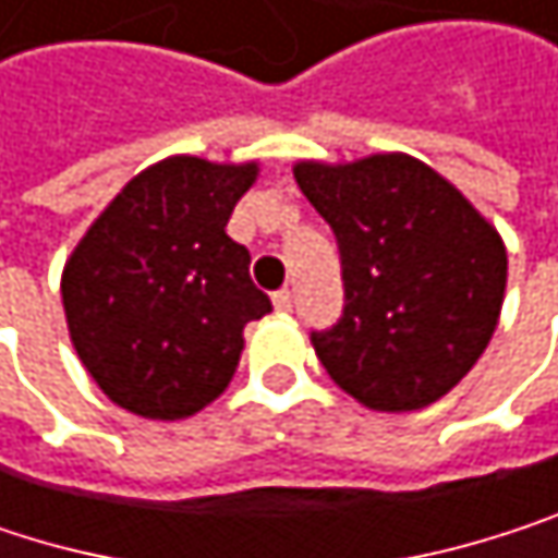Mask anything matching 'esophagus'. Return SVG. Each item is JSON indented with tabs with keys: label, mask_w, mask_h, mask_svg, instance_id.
<instances>
[{
	"label": "esophagus",
	"mask_w": 558,
	"mask_h": 558,
	"mask_svg": "<svg viewBox=\"0 0 558 558\" xmlns=\"http://www.w3.org/2000/svg\"><path fill=\"white\" fill-rule=\"evenodd\" d=\"M274 307L288 314V311L294 307V294H291L288 288H284V291H277V294H274Z\"/></svg>",
	"instance_id": "34e87169"
}]
</instances>
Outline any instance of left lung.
<instances>
[{
	"instance_id": "8db88e82",
	"label": "left lung",
	"mask_w": 558,
	"mask_h": 558,
	"mask_svg": "<svg viewBox=\"0 0 558 558\" xmlns=\"http://www.w3.org/2000/svg\"><path fill=\"white\" fill-rule=\"evenodd\" d=\"M294 175L340 247L343 314L311 333L324 369L376 412L438 402L494 337L507 288L500 234L405 153L298 162Z\"/></svg>"
}]
</instances>
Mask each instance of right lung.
<instances>
[{"label":"right lung","mask_w":558,"mask_h":558,"mask_svg":"<svg viewBox=\"0 0 558 558\" xmlns=\"http://www.w3.org/2000/svg\"><path fill=\"white\" fill-rule=\"evenodd\" d=\"M257 166L172 156L104 208L61 277L71 343L120 409L175 422L225 392L241 330L270 311L225 234Z\"/></svg>","instance_id":"obj_1"}]
</instances>
